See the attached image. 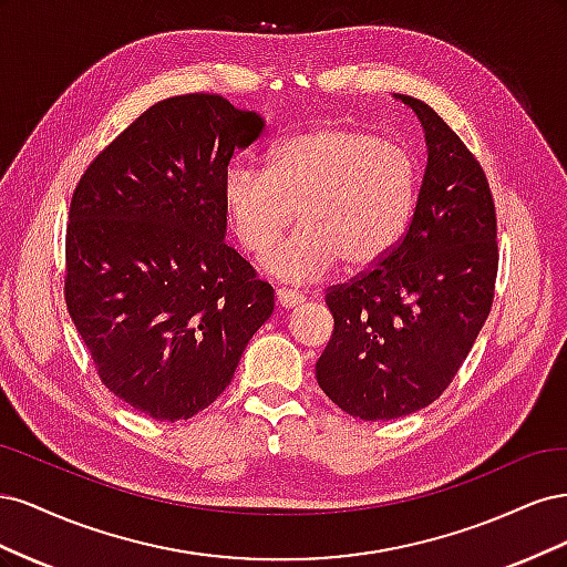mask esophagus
Returning <instances> with one entry per match:
<instances>
[{
	"label": "esophagus",
	"mask_w": 567,
	"mask_h": 567,
	"mask_svg": "<svg viewBox=\"0 0 567 567\" xmlns=\"http://www.w3.org/2000/svg\"><path fill=\"white\" fill-rule=\"evenodd\" d=\"M305 302V296L300 293V290H293V288H277V305L279 307H286V310H290V307H298Z\"/></svg>",
	"instance_id": "esophagus-1"
}]
</instances>
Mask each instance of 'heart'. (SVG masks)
I'll list each match as a JSON object with an SVG mask.
<instances>
[{
  "mask_svg": "<svg viewBox=\"0 0 567 567\" xmlns=\"http://www.w3.org/2000/svg\"><path fill=\"white\" fill-rule=\"evenodd\" d=\"M419 200L414 156L350 125L293 134L267 169L236 163L225 177L231 229L248 252H265L293 225L302 227L265 257L290 281H312L338 260L364 269L400 244Z\"/></svg>",
  "mask_w": 567,
  "mask_h": 567,
  "instance_id": "b5f03b06",
  "label": "heart"
}]
</instances>
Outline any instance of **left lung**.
<instances>
[{
	"label": "left lung",
	"instance_id": "8db88e82",
	"mask_svg": "<svg viewBox=\"0 0 567 567\" xmlns=\"http://www.w3.org/2000/svg\"><path fill=\"white\" fill-rule=\"evenodd\" d=\"M427 165L409 229L381 262L326 290L333 336L317 383L362 421L414 414L447 390L489 317L496 213L483 167L456 132L414 96Z\"/></svg>",
	"mask_w": 567,
	"mask_h": 567
}]
</instances>
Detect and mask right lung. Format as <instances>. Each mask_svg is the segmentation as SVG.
Returning a JSON list of instances; mask_svg holds the SVG:
<instances>
[{
	"mask_svg": "<svg viewBox=\"0 0 567 567\" xmlns=\"http://www.w3.org/2000/svg\"><path fill=\"white\" fill-rule=\"evenodd\" d=\"M265 130L219 94L158 101L84 169L65 229V305L115 398L186 421L231 383L274 288L225 244L234 148Z\"/></svg>",
	"mask_w": 567,
	"mask_h": 567,
	"instance_id": "add662e5",
	"label": "right lung"
}]
</instances>
